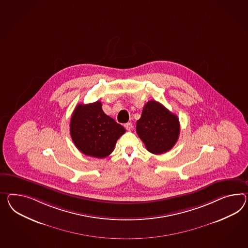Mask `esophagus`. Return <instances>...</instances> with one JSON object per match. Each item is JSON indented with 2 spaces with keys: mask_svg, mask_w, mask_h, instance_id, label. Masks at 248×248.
<instances>
[{
  "mask_svg": "<svg viewBox=\"0 0 248 248\" xmlns=\"http://www.w3.org/2000/svg\"><path fill=\"white\" fill-rule=\"evenodd\" d=\"M124 127H126V129L129 131V130H131V129L133 128V125H132L131 122H127V123H126V124L124 125Z\"/></svg>",
  "mask_w": 248,
  "mask_h": 248,
  "instance_id": "esophagus-1",
  "label": "esophagus"
}]
</instances>
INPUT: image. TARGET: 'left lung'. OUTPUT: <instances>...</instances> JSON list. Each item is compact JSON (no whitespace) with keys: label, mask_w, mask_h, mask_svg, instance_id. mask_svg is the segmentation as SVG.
Segmentation results:
<instances>
[{"label":"left lung","mask_w":248,"mask_h":248,"mask_svg":"<svg viewBox=\"0 0 248 248\" xmlns=\"http://www.w3.org/2000/svg\"><path fill=\"white\" fill-rule=\"evenodd\" d=\"M137 133L146 149L155 155L171 150L177 142L180 122L177 116L155 101L146 103L137 121Z\"/></svg>","instance_id":"1"}]
</instances>
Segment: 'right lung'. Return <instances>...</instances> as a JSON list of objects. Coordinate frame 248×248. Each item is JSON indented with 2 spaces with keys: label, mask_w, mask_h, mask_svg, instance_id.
Instances as JSON below:
<instances>
[{
  "label": "right lung",
  "mask_w": 248,
  "mask_h": 248,
  "mask_svg": "<svg viewBox=\"0 0 248 248\" xmlns=\"http://www.w3.org/2000/svg\"><path fill=\"white\" fill-rule=\"evenodd\" d=\"M125 132L121 124L103 112L99 101L78 104L71 118V138L75 145L84 155L96 158L109 155Z\"/></svg>",
  "instance_id": "1"
}]
</instances>
